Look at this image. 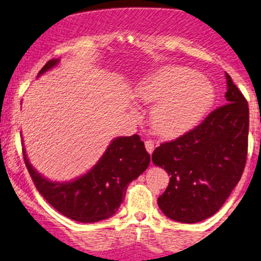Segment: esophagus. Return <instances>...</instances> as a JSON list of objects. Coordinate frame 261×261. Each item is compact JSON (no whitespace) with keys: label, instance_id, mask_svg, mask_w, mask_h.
<instances>
[{"label":"esophagus","instance_id":"esophagus-1","mask_svg":"<svg viewBox=\"0 0 261 261\" xmlns=\"http://www.w3.org/2000/svg\"><path fill=\"white\" fill-rule=\"evenodd\" d=\"M144 144H146V149H147L148 153H149V154L153 153V150H154V142L150 141V140H148V141L144 142Z\"/></svg>","mask_w":261,"mask_h":261}]
</instances>
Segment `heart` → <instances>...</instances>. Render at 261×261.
Segmentation results:
<instances>
[{
    "label": "heart",
    "mask_w": 261,
    "mask_h": 261,
    "mask_svg": "<svg viewBox=\"0 0 261 261\" xmlns=\"http://www.w3.org/2000/svg\"><path fill=\"white\" fill-rule=\"evenodd\" d=\"M136 97L155 103L149 123L156 135L173 138L199 123L214 101V90L197 72L180 66H167L142 81Z\"/></svg>",
    "instance_id": "1"
}]
</instances>
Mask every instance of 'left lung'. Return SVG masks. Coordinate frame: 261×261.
Listing matches in <instances>:
<instances>
[{
    "label": "left lung",
    "mask_w": 261,
    "mask_h": 261,
    "mask_svg": "<svg viewBox=\"0 0 261 261\" xmlns=\"http://www.w3.org/2000/svg\"><path fill=\"white\" fill-rule=\"evenodd\" d=\"M226 105L176 140L151 154L170 183L158 199L170 219L197 223L219 211L239 183L248 151V102L226 73Z\"/></svg>",
    "instance_id": "left-lung-1"
}]
</instances>
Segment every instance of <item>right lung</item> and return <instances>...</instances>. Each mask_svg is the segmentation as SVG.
<instances>
[{"instance_id":"right-lung-1","label":"right lung","mask_w":261,"mask_h":261,"mask_svg":"<svg viewBox=\"0 0 261 261\" xmlns=\"http://www.w3.org/2000/svg\"><path fill=\"white\" fill-rule=\"evenodd\" d=\"M59 64L51 59L39 71L38 77ZM28 171L41 195L58 212L81 223L107 219L123 202L127 186L147 170L150 155L138 135L117 137L92 169L71 182H51L38 173L22 148Z\"/></svg>"}]
</instances>
